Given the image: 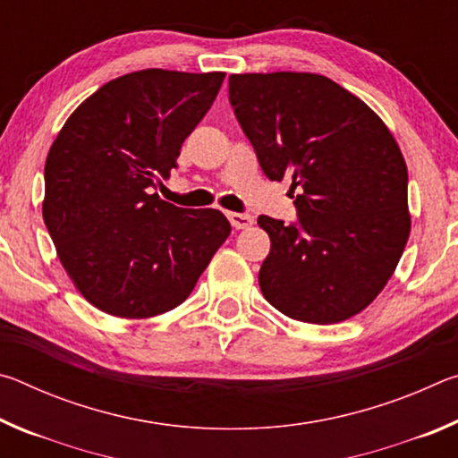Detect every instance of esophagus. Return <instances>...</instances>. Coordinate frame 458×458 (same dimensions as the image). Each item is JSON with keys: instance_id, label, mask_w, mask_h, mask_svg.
I'll list each match as a JSON object with an SVG mask.
<instances>
[{"instance_id": "1", "label": "esophagus", "mask_w": 458, "mask_h": 458, "mask_svg": "<svg viewBox=\"0 0 458 458\" xmlns=\"http://www.w3.org/2000/svg\"><path fill=\"white\" fill-rule=\"evenodd\" d=\"M228 220L236 230H244L254 224V218L250 214H238V212H228Z\"/></svg>"}]
</instances>
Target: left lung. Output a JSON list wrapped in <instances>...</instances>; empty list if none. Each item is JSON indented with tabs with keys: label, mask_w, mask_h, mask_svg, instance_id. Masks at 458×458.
Segmentation results:
<instances>
[{
	"label": "left lung",
	"mask_w": 458,
	"mask_h": 458,
	"mask_svg": "<svg viewBox=\"0 0 458 458\" xmlns=\"http://www.w3.org/2000/svg\"><path fill=\"white\" fill-rule=\"evenodd\" d=\"M230 105L273 182L293 177L299 220L259 216L270 252L265 299L286 317L329 325L363 311L410 236L408 169L384 121L311 72L232 74Z\"/></svg>",
	"instance_id": "1"
}]
</instances>
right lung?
I'll return each mask as SVG.
<instances>
[{"label":"right lung","instance_id":"obj_1","mask_svg":"<svg viewBox=\"0 0 458 458\" xmlns=\"http://www.w3.org/2000/svg\"><path fill=\"white\" fill-rule=\"evenodd\" d=\"M224 76L161 68L119 76L54 139L44 222L62 267L100 311L145 319L183 303L230 236L220 210L177 208L153 193Z\"/></svg>","mask_w":458,"mask_h":458}]
</instances>
